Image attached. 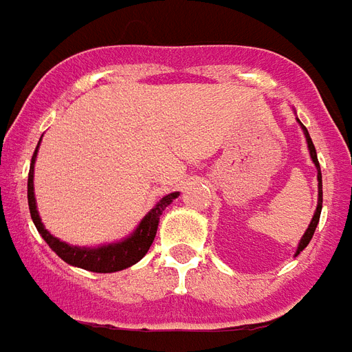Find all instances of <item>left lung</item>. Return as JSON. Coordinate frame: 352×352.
Segmentation results:
<instances>
[{"label":"left lung","instance_id":"obj_1","mask_svg":"<svg viewBox=\"0 0 352 352\" xmlns=\"http://www.w3.org/2000/svg\"><path fill=\"white\" fill-rule=\"evenodd\" d=\"M298 123L302 125V131H304V135H306V140H307V148H309V155H311L313 163H315V166H317V179H319V202H317V210H315V214H313V219L311 223H309V227H307V230L304 232V236H302V240H300L298 243V250H296V255H298L300 251L306 250L307 243H309V240L313 238V232H315V229H317V223H319V217H320V210H322V176H320V166H319V159H317V151H315V146H313L311 142V137H309V133H307V129L304 127V123L300 122Z\"/></svg>","mask_w":352,"mask_h":352}]
</instances>
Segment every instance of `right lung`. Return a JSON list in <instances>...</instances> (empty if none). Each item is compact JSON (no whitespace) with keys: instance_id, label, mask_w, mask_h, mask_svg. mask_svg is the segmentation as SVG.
<instances>
[{"instance_id":"obj_1","label":"right lung","mask_w":352,"mask_h":352,"mask_svg":"<svg viewBox=\"0 0 352 352\" xmlns=\"http://www.w3.org/2000/svg\"><path fill=\"white\" fill-rule=\"evenodd\" d=\"M41 142V140H39ZM37 150L39 144L33 151L32 165H30V174H28V204H30V214L35 223V227L39 230V234L45 238V242L50 245V250L63 258L65 263L71 266H78L84 270L97 272V274H110V272H120L123 268H129L133 264H137L140 258L144 257L150 245L153 243L155 232H157L159 217L163 214L170 202L178 197L179 193L165 195L161 201L151 208L150 212L144 215V219L138 223V227L131 236L125 240L116 243H107V245H99V248H78V245H69V243L61 242L56 236H52L45 229V225L41 223L39 212H37V204H35V195H33V165H35V157H37Z\"/></svg>"}]
</instances>
